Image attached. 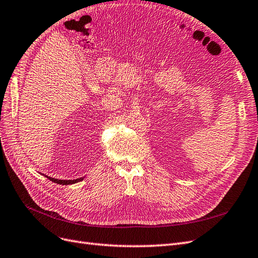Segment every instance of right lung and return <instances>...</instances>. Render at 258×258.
Masks as SVG:
<instances>
[{
  "mask_svg": "<svg viewBox=\"0 0 258 258\" xmlns=\"http://www.w3.org/2000/svg\"><path fill=\"white\" fill-rule=\"evenodd\" d=\"M45 176L47 177L48 179H50L51 182H53V183H57V184H60V185H70V184H74V183L80 182V181H82V179H83V177L76 178V179H58V178L50 177V176H47V175H45Z\"/></svg>",
  "mask_w": 258,
  "mask_h": 258,
  "instance_id": "right-lung-1",
  "label": "right lung"
}]
</instances>
